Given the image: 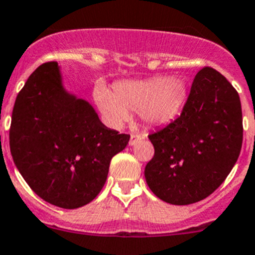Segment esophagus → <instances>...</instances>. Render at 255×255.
I'll return each instance as SVG.
<instances>
[{
    "label": "esophagus",
    "mask_w": 255,
    "mask_h": 255,
    "mask_svg": "<svg viewBox=\"0 0 255 255\" xmlns=\"http://www.w3.org/2000/svg\"><path fill=\"white\" fill-rule=\"evenodd\" d=\"M143 135L142 134H132L130 135V139H129V145H134L139 142L140 139H143Z\"/></svg>",
    "instance_id": "obj_1"
}]
</instances>
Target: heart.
I'll use <instances>...</instances> for the list:
<instances>
[{
	"instance_id": "obj_1",
	"label": "heart",
	"mask_w": 255,
	"mask_h": 255,
	"mask_svg": "<svg viewBox=\"0 0 255 255\" xmlns=\"http://www.w3.org/2000/svg\"><path fill=\"white\" fill-rule=\"evenodd\" d=\"M188 97V86L180 77H152L140 81H123L111 92L97 86L96 100L102 112L115 126H122L129 112H139L148 126H162L174 120Z\"/></svg>"
}]
</instances>
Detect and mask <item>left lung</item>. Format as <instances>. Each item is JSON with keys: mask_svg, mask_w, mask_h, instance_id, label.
Masks as SVG:
<instances>
[{"mask_svg": "<svg viewBox=\"0 0 255 255\" xmlns=\"http://www.w3.org/2000/svg\"><path fill=\"white\" fill-rule=\"evenodd\" d=\"M148 138L154 155L144 177L153 193L175 206L207 198L228 177L241 153L238 92L218 71L202 68L179 117Z\"/></svg>", "mask_w": 255, "mask_h": 255, "instance_id": "1", "label": "left lung"}]
</instances>
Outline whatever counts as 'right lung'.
Here are the masks:
<instances>
[{
	"label": "right lung",
	"instance_id": "right-lung-1",
	"mask_svg": "<svg viewBox=\"0 0 255 255\" xmlns=\"http://www.w3.org/2000/svg\"><path fill=\"white\" fill-rule=\"evenodd\" d=\"M129 137L106 127L87 101L67 92L58 63L47 62L17 95L9 148L37 196L59 208L76 209L98 196L111 159Z\"/></svg>",
	"mask_w": 255,
	"mask_h": 255
}]
</instances>
